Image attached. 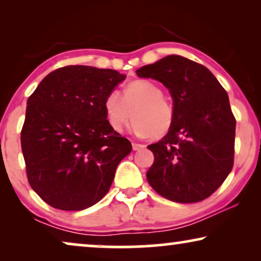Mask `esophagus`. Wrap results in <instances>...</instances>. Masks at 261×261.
<instances>
[{
    "label": "esophagus",
    "mask_w": 261,
    "mask_h": 261,
    "mask_svg": "<svg viewBox=\"0 0 261 261\" xmlns=\"http://www.w3.org/2000/svg\"><path fill=\"white\" fill-rule=\"evenodd\" d=\"M132 146H133V149H134V151H139V149H142V148L145 147V145L138 144V142H133V144H132Z\"/></svg>",
    "instance_id": "obj_1"
}]
</instances>
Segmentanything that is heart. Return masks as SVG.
<instances>
[{
  "label": "heart",
  "instance_id": "1",
  "mask_svg": "<svg viewBox=\"0 0 261 261\" xmlns=\"http://www.w3.org/2000/svg\"><path fill=\"white\" fill-rule=\"evenodd\" d=\"M103 107L114 132L121 133L134 115L132 130L139 137L153 139L165 137L176 116L173 103L164 96L163 89L147 80L129 82L123 95L114 89L106 96Z\"/></svg>",
  "mask_w": 261,
  "mask_h": 261
}]
</instances>
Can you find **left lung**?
Instances as JSON below:
<instances>
[{"mask_svg":"<svg viewBox=\"0 0 261 261\" xmlns=\"http://www.w3.org/2000/svg\"><path fill=\"white\" fill-rule=\"evenodd\" d=\"M137 74L162 82L176 109L171 130L147 146L154 155L146 174L149 185L173 202L208 198L234 164L237 121L226 90L205 66L177 55L142 66Z\"/></svg>","mask_w":261,"mask_h":261,"instance_id":"left-lung-1","label":"left lung"}]
</instances>
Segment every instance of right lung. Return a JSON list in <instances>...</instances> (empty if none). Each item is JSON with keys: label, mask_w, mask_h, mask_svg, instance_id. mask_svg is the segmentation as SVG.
Here are the masks:
<instances>
[{"label": "right lung", "mask_w": 261, "mask_h": 261, "mask_svg": "<svg viewBox=\"0 0 261 261\" xmlns=\"http://www.w3.org/2000/svg\"><path fill=\"white\" fill-rule=\"evenodd\" d=\"M126 76L69 65L48 73L28 97L21 148L28 183L60 210H83L105 197L132 144L110 128L105 98Z\"/></svg>", "instance_id": "obj_1"}]
</instances>
